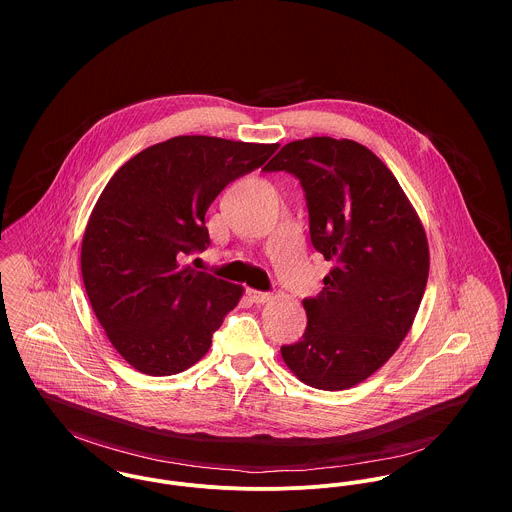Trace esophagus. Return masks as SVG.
Returning a JSON list of instances; mask_svg holds the SVG:
<instances>
[{
	"label": "esophagus",
	"mask_w": 512,
	"mask_h": 512,
	"mask_svg": "<svg viewBox=\"0 0 512 512\" xmlns=\"http://www.w3.org/2000/svg\"><path fill=\"white\" fill-rule=\"evenodd\" d=\"M246 295H248V297H250V301H252V303H256V305L268 303V301L272 299V295H270V293L256 292V290H246Z\"/></svg>",
	"instance_id": "obj_1"
}]
</instances>
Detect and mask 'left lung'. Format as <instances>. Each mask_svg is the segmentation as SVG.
<instances>
[{
	"mask_svg": "<svg viewBox=\"0 0 512 512\" xmlns=\"http://www.w3.org/2000/svg\"><path fill=\"white\" fill-rule=\"evenodd\" d=\"M264 169L299 179L311 242L333 262L323 292L303 299V339L282 359L307 386L353 388L412 329L430 274L424 224L392 171L353 140H297Z\"/></svg>",
	"mask_w": 512,
	"mask_h": 512,
	"instance_id": "1",
	"label": "left lung"
}]
</instances>
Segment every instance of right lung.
<instances>
[{"label": "right lung", "instance_id": "1", "mask_svg": "<svg viewBox=\"0 0 512 512\" xmlns=\"http://www.w3.org/2000/svg\"><path fill=\"white\" fill-rule=\"evenodd\" d=\"M278 147L177 136L112 175L86 222L80 270L96 319L128 365L169 376L207 355L244 288L181 260L209 246L205 215L220 191Z\"/></svg>", "mask_w": 512, "mask_h": 512}]
</instances>
